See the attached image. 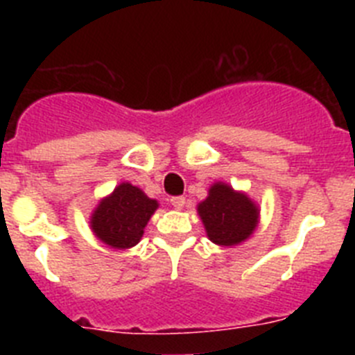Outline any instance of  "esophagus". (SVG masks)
Returning a JSON list of instances; mask_svg holds the SVG:
<instances>
[{"instance_id":"obj_1","label":"esophagus","mask_w":355,"mask_h":355,"mask_svg":"<svg viewBox=\"0 0 355 355\" xmlns=\"http://www.w3.org/2000/svg\"><path fill=\"white\" fill-rule=\"evenodd\" d=\"M171 205L174 209H183L184 208V197H172Z\"/></svg>"}]
</instances>
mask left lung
<instances>
[{
    "instance_id": "8db88e82",
    "label": "left lung",
    "mask_w": 355,
    "mask_h": 355,
    "mask_svg": "<svg viewBox=\"0 0 355 355\" xmlns=\"http://www.w3.org/2000/svg\"><path fill=\"white\" fill-rule=\"evenodd\" d=\"M197 213L209 240L220 247L240 245L259 224V206L224 181L209 187L208 197L197 205Z\"/></svg>"
}]
</instances>
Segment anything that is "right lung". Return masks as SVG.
Returning a JSON list of instances; mask_svg holds the SVG:
<instances>
[{
    "label": "right lung",
    "instance_id": "1",
    "mask_svg": "<svg viewBox=\"0 0 355 355\" xmlns=\"http://www.w3.org/2000/svg\"><path fill=\"white\" fill-rule=\"evenodd\" d=\"M158 206V200L150 199L139 187L124 181L94 208L90 229L97 240L112 249H131L142 240L144 229Z\"/></svg>",
    "mask_w": 355,
    "mask_h": 355
}]
</instances>
